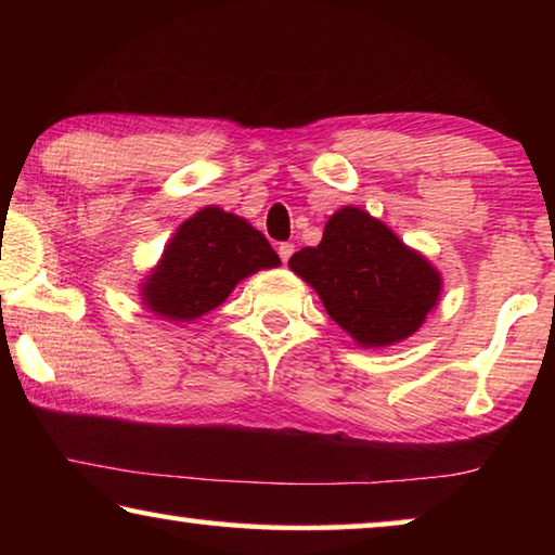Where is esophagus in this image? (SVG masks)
I'll list each match as a JSON object with an SVG mask.
<instances>
[{
  "label": "esophagus",
  "mask_w": 555,
  "mask_h": 555,
  "mask_svg": "<svg viewBox=\"0 0 555 555\" xmlns=\"http://www.w3.org/2000/svg\"><path fill=\"white\" fill-rule=\"evenodd\" d=\"M291 255H294V244H288V242L279 244V257H281V261H284V264L291 259Z\"/></svg>",
  "instance_id": "34e87169"
}]
</instances>
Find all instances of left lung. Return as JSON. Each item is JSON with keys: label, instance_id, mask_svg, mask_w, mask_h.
Listing matches in <instances>:
<instances>
[{"label": "left lung", "instance_id": "left-lung-1", "mask_svg": "<svg viewBox=\"0 0 555 555\" xmlns=\"http://www.w3.org/2000/svg\"><path fill=\"white\" fill-rule=\"evenodd\" d=\"M288 267L321 296L327 315L360 347L401 343L434 311L443 279L362 208L337 210L318 247H304Z\"/></svg>", "mask_w": 555, "mask_h": 555}]
</instances>
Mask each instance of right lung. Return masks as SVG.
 I'll use <instances>...</instances> for the list:
<instances>
[{"mask_svg": "<svg viewBox=\"0 0 555 555\" xmlns=\"http://www.w3.org/2000/svg\"><path fill=\"white\" fill-rule=\"evenodd\" d=\"M279 264L264 234L208 205L176 230L142 284V300L166 321L188 323L218 308L242 279Z\"/></svg>", "mask_w": 555, "mask_h": 555, "instance_id": "add662e5", "label": "right lung"}]
</instances>
